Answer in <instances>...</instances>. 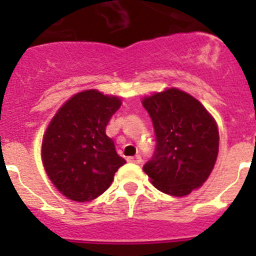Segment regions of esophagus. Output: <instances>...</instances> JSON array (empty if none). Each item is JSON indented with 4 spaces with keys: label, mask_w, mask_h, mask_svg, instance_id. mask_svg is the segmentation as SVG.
Wrapping results in <instances>:
<instances>
[{
    "label": "esophagus",
    "mask_w": 256,
    "mask_h": 256,
    "mask_svg": "<svg viewBox=\"0 0 256 256\" xmlns=\"http://www.w3.org/2000/svg\"><path fill=\"white\" fill-rule=\"evenodd\" d=\"M128 162H133V164H140V162H142V159H141V156L140 155H136V156H130V158H128Z\"/></svg>",
    "instance_id": "esophagus-1"
}]
</instances>
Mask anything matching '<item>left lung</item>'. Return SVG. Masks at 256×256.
<instances>
[{
    "mask_svg": "<svg viewBox=\"0 0 256 256\" xmlns=\"http://www.w3.org/2000/svg\"><path fill=\"white\" fill-rule=\"evenodd\" d=\"M154 124L156 148L144 172L159 191L190 195L209 178L219 151L216 119L187 92L168 88L142 98Z\"/></svg>",
    "mask_w": 256,
    "mask_h": 256,
    "instance_id": "1",
    "label": "left lung"
}]
</instances>
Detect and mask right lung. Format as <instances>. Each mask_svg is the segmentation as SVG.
<instances>
[{
	"label": "right lung",
	"mask_w": 256,
	"mask_h": 256,
	"mask_svg": "<svg viewBox=\"0 0 256 256\" xmlns=\"http://www.w3.org/2000/svg\"><path fill=\"white\" fill-rule=\"evenodd\" d=\"M122 101L97 90L70 97L50 122L42 140V162L54 186L73 201L98 198L126 160L106 136Z\"/></svg>",
	"instance_id": "right-lung-1"
}]
</instances>
